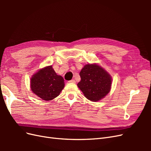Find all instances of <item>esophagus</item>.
<instances>
[{"instance_id": "34e87169", "label": "esophagus", "mask_w": 151, "mask_h": 151, "mask_svg": "<svg viewBox=\"0 0 151 151\" xmlns=\"http://www.w3.org/2000/svg\"><path fill=\"white\" fill-rule=\"evenodd\" d=\"M68 83H76V81L74 79H72V80H70V81H68Z\"/></svg>"}]
</instances>
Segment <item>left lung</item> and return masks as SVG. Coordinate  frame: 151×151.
I'll return each mask as SVG.
<instances>
[{"label": "left lung", "instance_id": "obj_1", "mask_svg": "<svg viewBox=\"0 0 151 151\" xmlns=\"http://www.w3.org/2000/svg\"><path fill=\"white\" fill-rule=\"evenodd\" d=\"M79 75L81 81L78 88L84 96L93 102L104 98L111 88V76L97 63H89L84 66Z\"/></svg>", "mask_w": 151, "mask_h": 151}]
</instances>
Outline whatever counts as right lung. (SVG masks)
<instances>
[{
    "label": "right lung",
    "instance_id": "obj_1",
    "mask_svg": "<svg viewBox=\"0 0 151 151\" xmlns=\"http://www.w3.org/2000/svg\"><path fill=\"white\" fill-rule=\"evenodd\" d=\"M64 86V79L56 74L52 65L38 70L31 76L30 81L32 92L45 101H50L57 97Z\"/></svg>",
    "mask_w": 151,
    "mask_h": 151
}]
</instances>
